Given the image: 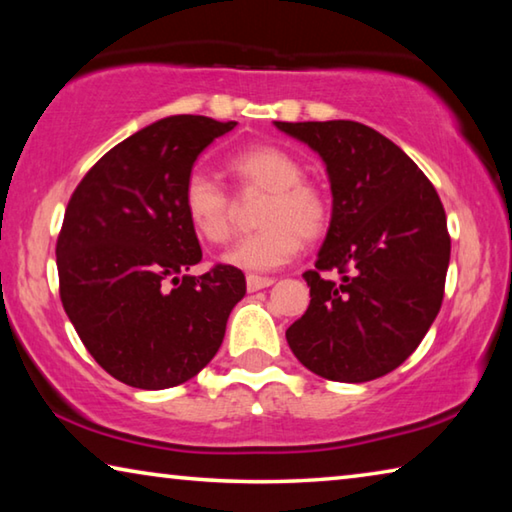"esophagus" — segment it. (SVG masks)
Listing matches in <instances>:
<instances>
[{"label": "esophagus", "instance_id": "34e87169", "mask_svg": "<svg viewBox=\"0 0 512 512\" xmlns=\"http://www.w3.org/2000/svg\"><path fill=\"white\" fill-rule=\"evenodd\" d=\"M273 282H275L273 277H264V275H248V277H246V287H248L250 293L271 287Z\"/></svg>", "mask_w": 512, "mask_h": 512}]
</instances>
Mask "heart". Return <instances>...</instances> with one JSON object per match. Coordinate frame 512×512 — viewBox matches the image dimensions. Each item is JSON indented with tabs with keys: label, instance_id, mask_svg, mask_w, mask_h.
Wrapping results in <instances>:
<instances>
[{
	"label": "heart",
	"instance_id": "heart-1",
	"mask_svg": "<svg viewBox=\"0 0 512 512\" xmlns=\"http://www.w3.org/2000/svg\"><path fill=\"white\" fill-rule=\"evenodd\" d=\"M228 169L246 189L264 192L257 214L262 225L253 235L241 237L223 253V262L250 273H264L291 262L302 246V237L323 235L332 216V205L323 189L307 183L305 169L289 151L273 144H255L232 155ZM183 210L201 239L221 244L232 232V201L225 189L192 171L183 185Z\"/></svg>",
	"mask_w": 512,
	"mask_h": 512
}]
</instances>
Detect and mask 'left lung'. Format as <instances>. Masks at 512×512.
Listing matches in <instances>:
<instances>
[{
    "instance_id": "left-lung-1",
    "label": "left lung",
    "mask_w": 512,
    "mask_h": 512,
    "mask_svg": "<svg viewBox=\"0 0 512 512\" xmlns=\"http://www.w3.org/2000/svg\"><path fill=\"white\" fill-rule=\"evenodd\" d=\"M325 162L332 221L309 307L287 329L302 366L361 384L411 357L436 320L449 266L447 216L436 189L409 155L359 121H275ZM339 270L340 280L323 278Z\"/></svg>"
}]
</instances>
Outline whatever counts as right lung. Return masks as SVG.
I'll return each mask as SVG.
<instances>
[{
	"instance_id": "add662e5",
	"label": "right lung",
	"mask_w": 512,
	"mask_h": 512,
	"mask_svg": "<svg viewBox=\"0 0 512 512\" xmlns=\"http://www.w3.org/2000/svg\"><path fill=\"white\" fill-rule=\"evenodd\" d=\"M237 121L173 115L110 149L69 198L56 244L60 300L99 366L128 386L162 391L219 352L246 277L203 259L183 210L198 155Z\"/></svg>"
}]
</instances>
